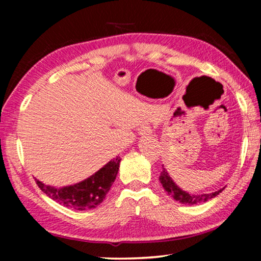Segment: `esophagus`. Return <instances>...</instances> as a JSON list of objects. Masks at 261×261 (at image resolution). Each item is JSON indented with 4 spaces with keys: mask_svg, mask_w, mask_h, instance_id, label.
Masks as SVG:
<instances>
[{
    "mask_svg": "<svg viewBox=\"0 0 261 261\" xmlns=\"http://www.w3.org/2000/svg\"><path fill=\"white\" fill-rule=\"evenodd\" d=\"M139 134L140 135H149L152 133V128H151V126H149V123H147V122H145V123H142V124H140V127H139Z\"/></svg>",
    "mask_w": 261,
    "mask_h": 261,
    "instance_id": "obj_1",
    "label": "esophagus"
}]
</instances>
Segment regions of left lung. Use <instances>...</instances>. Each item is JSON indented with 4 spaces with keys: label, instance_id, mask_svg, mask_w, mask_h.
<instances>
[{
    "label": "left lung",
    "instance_id": "1",
    "mask_svg": "<svg viewBox=\"0 0 261 261\" xmlns=\"http://www.w3.org/2000/svg\"><path fill=\"white\" fill-rule=\"evenodd\" d=\"M159 180H160V183L163 184L164 189L167 191V194L172 196V197L176 199L177 202H180V203H183V204H188V205L198 204V203L209 201V199L216 197V196L219 195L220 192H222V190L224 189V188L220 189L219 191L212 192V194H206V195L205 194L204 195H190V194H188V192L180 190V189L173 183V180L171 179L169 173H167V171L164 169V167H163L162 173H160V176H159Z\"/></svg>",
    "mask_w": 261,
    "mask_h": 261
}]
</instances>
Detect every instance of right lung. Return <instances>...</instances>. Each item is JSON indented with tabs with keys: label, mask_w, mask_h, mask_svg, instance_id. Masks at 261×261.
I'll use <instances>...</instances> for the list:
<instances>
[{
	"label": "right lung",
	"mask_w": 261,
	"mask_h": 261,
	"mask_svg": "<svg viewBox=\"0 0 261 261\" xmlns=\"http://www.w3.org/2000/svg\"><path fill=\"white\" fill-rule=\"evenodd\" d=\"M119 166L120 158L117 156L88 179L65 188L57 189L42 184L37 179L35 181L40 190L53 201L74 210H88L96 208L106 198L107 192L115 180Z\"/></svg>",
	"instance_id": "obj_1"
}]
</instances>
